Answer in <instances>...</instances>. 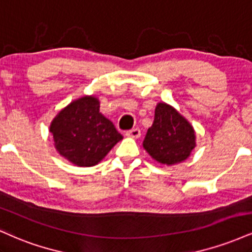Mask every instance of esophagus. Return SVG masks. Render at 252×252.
<instances>
[{
    "instance_id": "1",
    "label": "esophagus",
    "mask_w": 252,
    "mask_h": 252,
    "mask_svg": "<svg viewBox=\"0 0 252 252\" xmlns=\"http://www.w3.org/2000/svg\"><path fill=\"white\" fill-rule=\"evenodd\" d=\"M126 135L128 136V137H132V138H138L141 136V130L138 128H134L131 130H128V131L126 132Z\"/></svg>"
}]
</instances>
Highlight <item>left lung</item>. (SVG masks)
Masks as SVG:
<instances>
[{
	"mask_svg": "<svg viewBox=\"0 0 252 252\" xmlns=\"http://www.w3.org/2000/svg\"><path fill=\"white\" fill-rule=\"evenodd\" d=\"M195 147L190 123L173 106L158 103L153 126L147 131L143 148L158 162L173 166L186 160Z\"/></svg>",
	"mask_w": 252,
	"mask_h": 252,
	"instance_id": "8db88e82",
	"label": "left lung"
}]
</instances>
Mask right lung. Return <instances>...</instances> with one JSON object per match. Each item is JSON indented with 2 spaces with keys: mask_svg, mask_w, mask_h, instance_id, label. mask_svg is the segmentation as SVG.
<instances>
[{
  "mask_svg": "<svg viewBox=\"0 0 252 252\" xmlns=\"http://www.w3.org/2000/svg\"><path fill=\"white\" fill-rule=\"evenodd\" d=\"M54 147L63 158L79 167L99 163L123 136L99 111V100L84 96L73 100L50 126Z\"/></svg>",
  "mask_w": 252,
  "mask_h": 252,
  "instance_id": "right-lung-1",
  "label": "right lung"
}]
</instances>
